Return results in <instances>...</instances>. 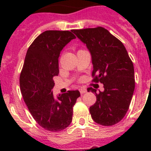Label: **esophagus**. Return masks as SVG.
Segmentation results:
<instances>
[{
  "label": "esophagus",
  "mask_w": 151,
  "mask_h": 151,
  "mask_svg": "<svg viewBox=\"0 0 151 151\" xmlns=\"http://www.w3.org/2000/svg\"><path fill=\"white\" fill-rule=\"evenodd\" d=\"M79 91H80V93L81 95L85 94V92H87V89L85 88H79Z\"/></svg>",
  "instance_id": "obj_1"
}]
</instances>
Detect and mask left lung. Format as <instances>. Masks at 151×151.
I'll return each instance as SVG.
<instances>
[{
	"instance_id": "left-lung-1",
	"label": "left lung",
	"mask_w": 151,
	"mask_h": 151,
	"mask_svg": "<svg viewBox=\"0 0 151 151\" xmlns=\"http://www.w3.org/2000/svg\"><path fill=\"white\" fill-rule=\"evenodd\" d=\"M89 51L93 65L92 77L103 84L104 91L96 93V102L89 111L95 122L110 126L122 120L129 110L135 89L134 66L124 45L103 27L73 29Z\"/></svg>"
}]
</instances>
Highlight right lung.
<instances>
[{"label":"right lung","mask_w":151,"mask_h":151,"mask_svg":"<svg viewBox=\"0 0 151 151\" xmlns=\"http://www.w3.org/2000/svg\"><path fill=\"white\" fill-rule=\"evenodd\" d=\"M75 36L70 31L47 30L29 46L20 74L19 85L28 110L46 130L59 132L70 125L73 106L80 92L71 90L53 96V78L59 74L61 51Z\"/></svg>","instance_id":"1"}]
</instances>
